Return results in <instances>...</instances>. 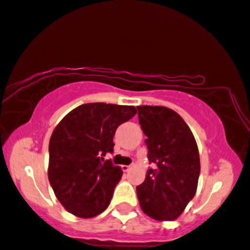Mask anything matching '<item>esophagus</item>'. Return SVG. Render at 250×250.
Listing matches in <instances>:
<instances>
[{
	"label": "esophagus",
	"instance_id": "34e87169",
	"mask_svg": "<svg viewBox=\"0 0 250 250\" xmlns=\"http://www.w3.org/2000/svg\"><path fill=\"white\" fill-rule=\"evenodd\" d=\"M121 168L124 172H128L130 170V165H122Z\"/></svg>",
	"mask_w": 250,
	"mask_h": 250
}]
</instances>
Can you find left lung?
Returning <instances> with one entry per match:
<instances>
[{
    "label": "left lung",
    "instance_id": "obj_1",
    "mask_svg": "<svg viewBox=\"0 0 250 250\" xmlns=\"http://www.w3.org/2000/svg\"><path fill=\"white\" fill-rule=\"evenodd\" d=\"M147 138L149 167L137 186L144 213L157 221H173L194 198L200 173L198 147L187 124L165 106H137Z\"/></svg>",
    "mask_w": 250,
    "mask_h": 250
}]
</instances>
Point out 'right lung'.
I'll return each instance as SVG.
<instances>
[{
  "label": "right lung",
  "mask_w": 250,
  "mask_h": 250,
  "mask_svg": "<svg viewBox=\"0 0 250 250\" xmlns=\"http://www.w3.org/2000/svg\"><path fill=\"white\" fill-rule=\"evenodd\" d=\"M136 113L135 106L88 103L56 125L48 145V180L69 213L88 219L110 205L122 170L104 156L113 152L118 126Z\"/></svg>",
  "instance_id": "add662e5"
}]
</instances>
